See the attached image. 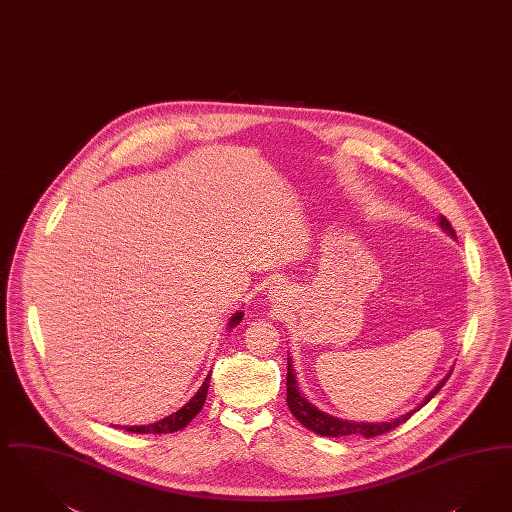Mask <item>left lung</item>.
<instances>
[{
    "mask_svg": "<svg viewBox=\"0 0 512 512\" xmlns=\"http://www.w3.org/2000/svg\"><path fill=\"white\" fill-rule=\"evenodd\" d=\"M438 225L442 226V230L446 234H450L451 238H457L455 236V230L451 228L450 221L446 217L440 215L438 219ZM450 373L430 390L429 394L425 396V400L417 406V408L411 409L406 415H400L392 421H385V423H358V421H347V419H339V417H333L326 411L316 408L314 404H310L305 394L297 387V377L293 373V364H291V358H287V406L291 409V413L295 415V419L305 425L308 430L320 434V436H331V438H339V436H364V438H373V436H379V434H385L389 430L396 429L398 425L406 423L409 417L423 408L425 404H429L430 400L438 394V390L442 389L446 385V381L450 379Z\"/></svg>",
    "mask_w": 512,
    "mask_h": 512,
    "instance_id": "left-lung-1",
    "label": "left lung"
}]
</instances>
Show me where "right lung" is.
<instances>
[{"label": "right lung", "mask_w": 512, "mask_h": 512, "mask_svg": "<svg viewBox=\"0 0 512 512\" xmlns=\"http://www.w3.org/2000/svg\"><path fill=\"white\" fill-rule=\"evenodd\" d=\"M244 318V312L238 310L230 316L228 320V329L236 328ZM209 377H205L204 385L198 389V392L184 404L183 408L177 409L175 413L167 415L164 419L152 423V425H139V427H122V429L135 432V434H167V432H177L184 429L198 413L204 408L205 398H207V389H209Z\"/></svg>", "instance_id": "right-lung-1"}]
</instances>
